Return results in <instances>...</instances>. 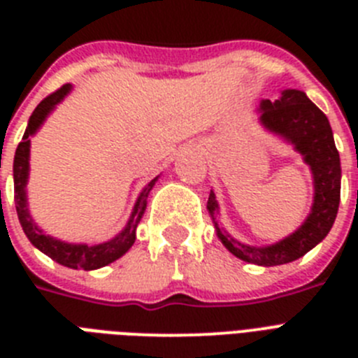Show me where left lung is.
<instances>
[{
    "instance_id": "1",
    "label": "left lung",
    "mask_w": 358,
    "mask_h": 358,
    "mask_svg": "<svg viewBox=\"0 0 358 358\" xmlns=\"http://www.w3.org/2000/svg\"><path fill=\"white\" fill-rule=\"evenodd\" d=\"M260 122L268 132L294 145L310 166L314 177V204L305 222L292 235L273 245L255 248L238 242L218 226V211L213 189L208 199V211L213 217L220 242L229 252L248 264L274 267L305 256L330 233L341 201V157L334 141L327 115L303 91L285 90L274 102L262 100Z\"/></svg>"
}]
</instances>
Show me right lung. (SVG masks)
Here are the masks:
<instances>
[{"label": "right lung", "mask_w": 358, "mask_h": 358, "mask_svg": "<svg viewBox=\"0 0 358 358\" xmlns=\"http://www.w3.org/2000/svg\"><path fill=\"white\" fill-rule=\"evenodd\" d=\"M71 91V84H64L61 90H57L55 93L48 94L43 102L36 107V110L31 113L30 120H28V127L23 134V140L15 148L14 156V201H15V211H17L19 222L23 227L24 235L30 240L31 245H36L41 252L48 255L52 260L57 264L64 265L69 268H82V271H94V268L106 267V265L113 264L118 260L120 256H123L129 249L132 248V243L136 240V227L140 224L141 217L147 208V199L150 189L156 185V179H152L143 192L140 194L138 201L134 204L131 218H129L127 226L122 233L115 236L109 242L98 243V245H87V243H68L62 240H57L50 235H44L43 229L34 222L30 211H28V201H27V182H28V172H30V136L36 134L39 127L44 123V120L48 118V115L55 109L57 103H61L64 100L66 94Z\"/></svg>", "instance_id": "right-lung-1"}]
</instances>
